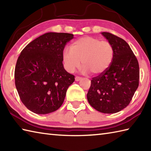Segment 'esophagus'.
Segmentation results:
<instances>
[{
    "label": "esophagus",
    "mask_w": 151,
    "mask_h": 151,
    "mask_svg": "<svg viewBox=\"0 0 151 151\" xmlns=\"http://www.w3.org/2000/svg\"><path fill=\"white\" fill-rule=\"evenodd\" d=\"M81 79H82V77H80V76H76L75 77V81H81Z\"/></svg>",
    "instance_id": "esophagus-1"
}]
</instances>
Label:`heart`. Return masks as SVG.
I'll use <instances>...</instances> for the list:
<instances>
[{
  "mask_svg": "<svg viewBox=\"0 0 151 151\" xmlns=\"http://www.w3.org/2000/svg\"><path fill=\"white\" fill-rule=\"evenodd\" d=\"M114 48L111 42L99 38L84 37L73 42L70 50L63 52V61L66 69L73 73L81 65L84 73L100 75L107 70L113 61Z\"/></svg>",
  "mask_w": 151,
  "mask_h": 151,
  "instance_id": "obj_1",
  "label": "heart"
}]
</instances>
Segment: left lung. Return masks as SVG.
<instances>
[{"mask_svg":"<svg viewBox=\"0 0 151 151\" xmlns=\"http://www.w3.org/2000/svg\"><path fill=\"white\" fill-rule=\"evenodd\" d=\"M101 34L113 46V59L104 73L91 80L87 99L96 110L103 113H116L132 101L139 86V67L124 40L110 32Z\"/></svg>","mask_w":151,"mask_h":151,"instance_id":"left-lung-1","label":"left lung"}]
</instances>
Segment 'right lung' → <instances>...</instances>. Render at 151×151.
<instances>
[{"label":"right lung","instance_id":"obj_1","mask_svg":"<svg viewBox=\"0 0 151 151\" xmlns=\"http://www.w3.org/2000/svg\"><path fill=\"white\" fill-rule=\"evenodd\" d=\"M74 35L47 32L21 52L15 68V84L22 102L39 114L57 111L63 104L75 76L65 70L63 52Z\"/></svg>","mask_w":151,"mask_h":151}]
</instances>
